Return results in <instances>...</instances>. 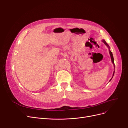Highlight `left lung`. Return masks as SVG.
I'll list each match as a JSON object with an SVG mask.
<instances>
[{"label": "left lung", "instance_id": "obj_1", "mask_svg": "<svg viewBox=\"0 0 128 128\" xmlns=\"http://www.w3.org/2000/svg\"><path fill=\"white\" fill-rule=\"evenodd\" d=\"M102 42L106 45V46L108 48H109V52H110V58H111V60H112V64H114V66H115V64H114V57H113V56H112V52L110 50V46H109L108 45V43L106 42V41L105 40H102ZM114 73H115V71H114V73H113V75H112V78L110 80V81L112 79V77H113V76H114Z\"/></svg>", "mask_w": 128, "mask_h": 128}]
</instances>
